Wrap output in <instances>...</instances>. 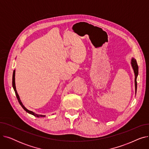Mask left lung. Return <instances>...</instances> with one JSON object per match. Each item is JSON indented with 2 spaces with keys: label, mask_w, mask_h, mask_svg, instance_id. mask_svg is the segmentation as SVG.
<instances>
[{
  "label": "left lung",
  "mask_w": 149,
  "mask_h": 149,
  "mask_svg": "<svg viewBox=\"0 0 149 149\" xmlns=\"http://www.w3.org/2000/svg\"><path fill=\"white\" fill-rule=\"evenodd\" d=\"M131 66L132 67L133 70H134V72L135 74V95H136V89H137L136 79H137V77L138 75V66L137 65L136 60L133 57L131 59Z\"/></svg>",
  "instance_id": "obj_1"
}]
</instances>
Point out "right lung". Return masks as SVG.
Listing matches in <instances>:
<instances>
[{
  "instance_id": "obj_1",
  "label": "right lung",
  "mask_w": 149,
  "mask_h": 149,
  "mask_svg": "<svg viewBox=\"0 0 149 149\" xmlns=\"http://www.w3.org/2000/svg\"><path fill=\"white\" fill-rule=\"evenodd\" d=\"M15 70H14L13 74V83H13V89H14V92H15V95H16V97H17V100H18L19 103H20V104L21 105V106L23 107V109H24V110H25L26 112H28V113L33 115H34V116H36V117H44V116H45L44 115H38V114H37V113H36L35 112H33V111H29L28 109H27L24 106V105L23 104V103H22V101H21V100H20V97H19V95L18 93H17V92L16 88H15Z\"/></svg>"
}]
</instances>
